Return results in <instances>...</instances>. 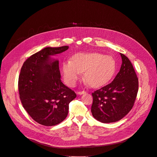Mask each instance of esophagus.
<instances>
[{"label": "esophagus", "instance_id": "34e87169", "mask_svg": "<svg viewBox=\"0 0 157 157\" xmlns=\"http://www.w3.org/2000/svg\"><path fill=\"white\" fill-rule=\"evenodd\" d=\"M86 91H84V90H83V91H79V92H78V94H79V95L84 94H86Z\"/></svg>", "mask_w": 157, "mask_h": 157}]
</instances>
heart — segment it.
<instances>
[{"label": "heart", "mask_w": 157, "mask_h": 157, "mask_svg": "<svg viewBox=\"0 0 157 157\" xmlns=\"http://www.w3.org/2000/svg\"><path fill=\"white\" fill-rule=\"evenodd\" d=\"M115 70L114 60L98 53L76 54L72 60L65 61L62 66L65 82L70 86L76 84L83 72L84 79L89 86H100L110 80Z\"/></svg>", "instance_id": "1"}]
</instances>
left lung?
Here are the masks:
<instances>
[{
	"mask_svg": "<svg viewBox=\"0 0 157 157\" xmlns=\"http://www.w3.org/2000/svg\"><path fill=\"white\" fill-rule=\"evenodd\" d=\"M120 55L122 64L113 81L92 94V116L101 123L121 120L132 109L137 97L138 78L129 59Z\"/></svg>",
	"mask_w": 157,
	"mask_h": 157,
	"instance_id": "left-lung-1",
	"label": "left lung"
}]
</instances>
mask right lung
I'll list each match as a JSON object with an SVG mask.
<instances>
[{"label":"right lung","instance_id":"add662e5","mask_svg":"<svg viewBox=\"0 0 157 157\" xmlns=\"http://www.w3.org/2000/svg\"><path fill=\"white\" fill-rule=\"evenodd\" d=\"M68 46L47 47L23 63L18 78L23 107L37 123L52 126L67 117L69 103L76 94L61 81L58 60L51 56L66 51Z\"/></svg>","mask_w":157,"mask_h":157}]
</instances>
